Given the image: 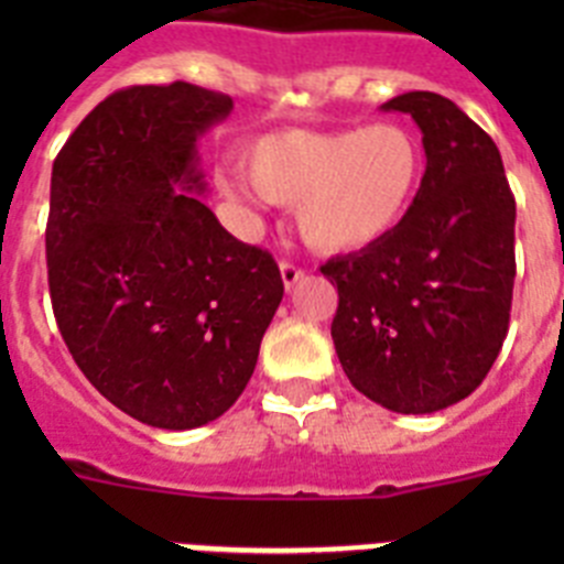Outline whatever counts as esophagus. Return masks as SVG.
Wrapping results in <instances>:
<instances>
[{
    "label": "esophagus",
    "mask_w": 564,
    "mask_h": 564,
    "mask_svg": "<svg viewBox=\"0 0 564 564\" xmlns=\"http://www.w3.org/2000/svg\"><path fill=\"white\" fill-rule=\"evenodd\" d=\"M279 271H282V282H285L288 291H291V288L296 285L299 279L305 276V271H302V268H299V265H293V262H282V265H279Z\"/></svg>",
    "instance_id": "esophagus-1"
}]
</instances>
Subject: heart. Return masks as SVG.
<instances>
[{"label": "heart", "mask_w": 564, "mask_h": 564, "mask_svg": "<svg viewBox=\"0 0 564 564\" xmlns=\"http://www.w3.org/2000/svg\"><path fill=\"white\" fill-rule=\"evenodd\" d=\"M246 172L265 200L296 206L302 239L350 253L395 231L426 169L423 143L401 123L282 129L246 149Z\"/></svg>", "instance_id": "heart-1"}]
</instances>
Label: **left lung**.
Segmentation results:
<instances>
[{
	"instance_id": "1",
	"label": "left lung",
	"mask_w": 564,
	"mask_h": 564,
	"mask_svg": "<svg viewBox=\"0 0 564 564\" xmlns=\"http://www.w3.org/2000/svg\"><path fill=\"white\" fill-rule=\"evenodd\" d=\"M381 109L421 127L426 172L395 231L322 265L338 288L330 336L358 392L426 415L471 395L500 356L517 206L500 149L457 104L415 89Z\"/></svg>"
}]
</instances>
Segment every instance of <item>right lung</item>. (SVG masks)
<instances>
[{"instance_id":"1","label":"right lung","mask_w":564,"mask_h":564,"mask_svg":"<svg viewBox=\"0 0 564 564\" xmlns=\"http://www.w3.org/2000/svg\"><path fill=\"white\" fill-rule=\"evenodd\" d=\"M231 109L186 82L118 89L50 177L47 282L64 344L109 403L158 430L203 426L242 395L285 293L271 253L197 197V138Z\"/></svg>"}]
</instances>
